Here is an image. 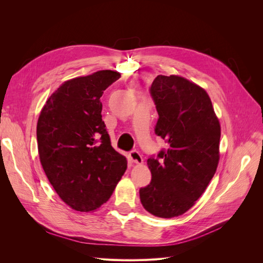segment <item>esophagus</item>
<instances>
[{
  "label": "esophagus",
  "mask_w": 263,
  "mask_h": 263,
  "mask_svg": "<svg viewBox=\"0 0 263 263\" xmlns=\"http://www.w3.org/2000/svg\"><path fill=\"white\" fill-rule=\"evenodd\" d=\"M129 158L132 159V161L135 163H142L144 161V159H142L141 155L138 153L137 150H132L130 154H129Z\"/></svg>",
  "instance_id": "1"
}]
</instances>
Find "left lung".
<instances>
[{"label":"left lung","mask_w":263,"mask_h":263,"mask_svg":"<svg viewBox=\"0 0 263 263\" xmlns=\"http://www.w3.org/2000/svg\"><path fill=\"white\" fill-rule=\"evenodd\" d=\"M159 115L155 133L168 144L147 164L151 182L139 190L145 210L157 217L184 214L216 172L220 125L204 89L179 76H158L150 86Z\"/></svg>","instance_id":"obj_1"}]
</instances>
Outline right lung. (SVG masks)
I'll use <instances>...</instances> for the list:
<instances>
[{
    "label": "right lung",
    "instance_id": "1",
    "mask_svg": "<svg viewBox=\"0 0 263 263\" xmlns=\"http://www.w3.org/2000/svg\"><path fill=\"white\" fill-rule=\"evenodd\" d=\"M121 78L101 70L61 84L37 123L38 154L59 197L71 209L92 212L106 203L127 169L102 121L101 97Z\"/></svg>",
    "mask_w": 263,
    "mask_h": 263
}]
</instances>
